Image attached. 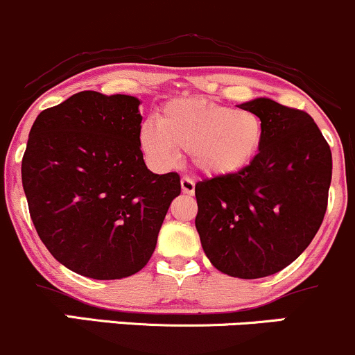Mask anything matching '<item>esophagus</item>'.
I'll return each instance as SVG.
<instances>
[{"instance_id":"1","label":"esophagus","mask_w":355,"mask_h":355,"mask_svg":"<svg viewBox=\"0 0 355 355\" xmlns=\"http://www.w3.org/2000/svg\"><path fill=\"white\" fill-rule=\"evenodd\" d=\"M180 185H182V192L187 193V196H193V193H196V184H193L192 178L184 177L180 180Z\"/></svg>"}]
</instances>
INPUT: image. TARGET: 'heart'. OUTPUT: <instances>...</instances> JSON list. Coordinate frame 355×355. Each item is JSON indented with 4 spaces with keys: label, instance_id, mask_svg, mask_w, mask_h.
I'll return each mask as SVG.
<instances>
[{
    "label": "heart",
    "instance_id": "1",
    "mask_svg": "<svg viewBox=\"0 0 355 355\" xmlns=\"http://www.w3.org/2000/svg\"><path fill=\"white\" fill-rule=\"evenodd\" d=\"M264 141V123L251 109H234L197 97L168 101L158 121L139 126V146L157 168H171L182 151L207 177H231L248 168Z\"/></svg>",
    "mask_w": 355,
    "mask_h": 355
}]
</instances>
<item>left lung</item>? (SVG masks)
Here are the masks:
<instances>
[{
	"mask_svg": "<svg viewBox=\"0 0 355 355\" xmlns=\"http://www.w3.org/2000/svg\"><path fill=\"white\" fill-rule=\"evenodd\" d=\"M239 107L261 116L263 146L239 173L198 182L196 227L214 268L256 279L293 263L320 229L332 153L305 111L268 97Z\"/></svg>",
	"mask_w": 355,
	"mask_h": 355,
	"instance_id": "obj_1",
	"label": "left lung"
}]
</instances>
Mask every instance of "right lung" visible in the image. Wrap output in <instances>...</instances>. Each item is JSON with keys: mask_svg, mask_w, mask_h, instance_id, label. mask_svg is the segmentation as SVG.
<instances>
[{"mask_svg": "<svg viewBox=\"0 0 355 355\" xmlns=\"http://www.w3.org/2000/svg\"><path fill=\"white\" fill-rule=\"evenodd\" d=\"M138 97L83 91L42 111L21 182L50 254L77 275L121 279L145 268L180 177L146 168Z\"/></svg>", "mask_w": 355, "mask_h": 355, "instance_id": "1", "label": "right lung"}]
</instances>
